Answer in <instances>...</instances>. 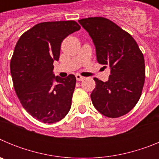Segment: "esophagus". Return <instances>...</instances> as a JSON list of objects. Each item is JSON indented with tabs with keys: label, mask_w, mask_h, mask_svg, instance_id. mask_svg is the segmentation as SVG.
Instances as JSON below:
<instances>
[{
	"label": "esophagus",
	"mask_w": 159,
	"mask_h": 159,
	"mask_svg": "<svg viewBox=\"0 0 159 159\" xmlns=\"http://www.w3.org/2000/svg\"><path fill=\"white\" fill-rule=\"evenodd\" d=\"M75 78H76L77 81H82L84 79V77L80 75V74H76V75H75Z\"/></svg>",
	"instance_id": "esophagus-1"
}]
</instances>
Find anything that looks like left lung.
<instances>
[{
	"label": "left lung",
	"instance_id": "8db88e82",
	"mask_svg": "<svg viewBox=\"0 0 159 159\" xmlns=\"http://www.w3.org/2000/svg\"><path fill=\"white\" fill-rule=\"evenodd\" d=\"M93 40L97 61L111 68L107 82L94 78L91 94L94 107L109 118L123 116L139 100L145 82V62L134 39L116 24L104 17L79 20Z\"/></svg>",
	"mask_w": 159,
	"mask_h": 159
}]
</instances>
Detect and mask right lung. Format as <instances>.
I'll use <instances>...</instances> for the list:
<instances>
[{
  "label": "right lung",
  "mask_w": 159,
  "mask_h": 159,
  "mask_svg": "<svg viewBox=\"0 0 159 159\" xmlns=\"http://www.w3.org/2000/svg\"><path fill=\"white\" fill-rule=\"evenodd\" d=\"M80 29L75 20L43 22L24 32L10 61L13 86L20 102L33 118L44 123L64 119L71 106L76 79L55 76L54 60L68 35Z\"/></svg>",
  "instance_id": "add662e5"
}]
</instances>
